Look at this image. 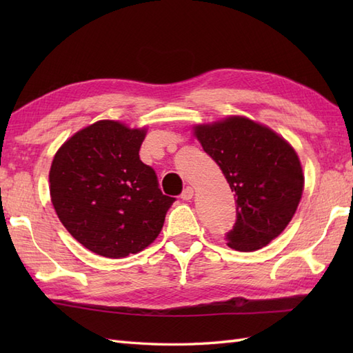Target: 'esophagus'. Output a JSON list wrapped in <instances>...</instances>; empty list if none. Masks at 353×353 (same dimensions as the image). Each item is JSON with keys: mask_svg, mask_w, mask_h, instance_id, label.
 I'll return each instance as SVG.
<instances>
[{"mask_svg": "<svg viewBox=\"0 0 353 353\" xmlns=\"http://www.w3.org/2000/svg\"><path fill=\"white\" fill-rule=\"evenodd\" d=\"M192 196H194V188H191V186H186L183 192L181 194V199L182 200H191Z\"/></svg>", "mask_w": 353, "mask_h": 353, "instance_id": "1", "label": "esophagus"}]
</instances>
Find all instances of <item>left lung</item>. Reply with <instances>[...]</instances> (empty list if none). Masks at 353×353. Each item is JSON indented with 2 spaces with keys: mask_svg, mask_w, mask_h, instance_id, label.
I'll return each instance as SVG.
<instances>
[{
  "mask_svg": "<svg viewBox=\"0 0 353 353\" xmlns=\"http://www.w3.org/2000/svg\"><path fill=\"white\" fill-rule=\"evenodd\" d=\"M194 133L235 192L236 221L226 235L228 245L253 252L279 236L303 192V171L294 148L244 117L196 125Z\"/></svg>",
  "mask_w": 353,
  "mask_h": 353,
  "instance_id": "1",
  "label": "left lung"
}]
</instances>
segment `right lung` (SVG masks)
<instances>
[{"instance_id": "add662e5", "label": "right lung", "mask_w": 353, "mask_h": 353, "mask_svg": "<svg viewBox=\"0 0 353 353\" xmlns=\"http://www.w3.org/2000/svg\"><path fill=\"white\" fill-rule=\"evenodd\" d=\"M145 129L103 119L57 150L50 194L59 220L88 250L125 258L152 244L174 197L163 196L152 167L139 159Z\"/></svg>"}]
</instances>
